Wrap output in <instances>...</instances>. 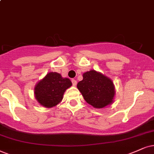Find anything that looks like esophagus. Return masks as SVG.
Returning <instances> with one entry per match:
<instances>
[{"label":"esophagus","mask_w":154,"mask_h":154,"mask_svg":"<svg viewBox=\"0 0 154 154\" xmlns=\"http://www.w3.org/2000/svg\"><path fill=\"white\" fill-rule=\"evenodd\" d=\"M72 85L74 86H76V85H77V80H75V79H72Z\"/></svg>","instance_id":"obj_1"}]
</instances>
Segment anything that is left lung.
<instances>
[{
	"label": "left lung",
	"mask_w": 154,
	"mask_h": 154,
	"mask_svg": "<svg viewBox=\"0 0 154 154\" xmlns=\"http://www.w3.org/2000/svg\"><path fill=\"white\" fill-rule=\"evenodd\" d=\"M77 87L85 100L94 108L102 109L113 103L115 95L114 83L102 73L93 69L86 72Z\"/></svg>",
	"instance_id": "left-lung-1"
}]
</instances>
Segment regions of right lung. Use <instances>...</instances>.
I'll return each instance as SVG.
<instances>
[{
	"mask_svg": "<svg viewBox=\"0 0 154 154\" xmlns=\"http://www.w3.org/2000/svg\"><path fill=\"white\" fill-rule=\"evenodd\" d=\"M70 79L57 72H49L35 87V97L42 106L52 108L61 102L66 89L72 86Z\"/></svg>",
	"mask_w": 154,
	"mask_h": 154,
	"instance_id": "right-lung-1",
	"label": "right lung"
}]
</instances>
